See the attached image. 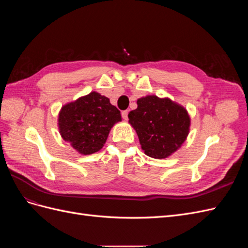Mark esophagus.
Wrapping results in <instances>:
<instances>
[{
    "instance_id": "esophagus-1",
    "label": "esophagus",
    "mask_w": 248,
    "mask_h": 248,
    "mask_svg": "<svg viewBox=\"0 0 248 248\" xmlns=\"http://www.w3.org/2000/svg\"><path fill=\"white\" fill-rule=\"evenodd\" d=\"M122 118H123L124 120H127V119H128V110H124V111H122Z\"/></svg>"
}]
</instances>
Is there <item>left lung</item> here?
Masks as SVG:
<instances>
[{
  "label": "left lung",
  "instance_id": "left-lung-1",
  "mask_svg": "<svg viewBox=\"0 0 248 248\" xmlns=\"http://www.w3.org/2000/svg\"><path fill=\"white\" fill-rule=\"evenodd\" d=\"M138 108L128 114L146 155L163 159L182 146L190 128L186 108L170 98L148 95L139 98Z\"/></svg>",
  "mask_w": 248,
  "mask_h": 248
}]
</instances>
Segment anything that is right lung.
Wrapping results in <instances>:
<instances>
[{"mask_svg":"<svg viewBox=\"0 0 248 248\" xmlns=\"http://www.w3.org/2000/svg\"><path fill=\"white\" fill-rule=\"evenodd\" d=\"M120 121V110L108 97L93 91L63 106L58 126L65 141L78 153L90 155L104 146L111 127Z\"/></svg>","mask_w":248,"mask_h":248,"instance_id":"right-lung-1","label":"right lung"}]
</instances>
